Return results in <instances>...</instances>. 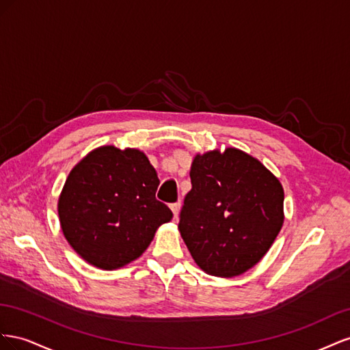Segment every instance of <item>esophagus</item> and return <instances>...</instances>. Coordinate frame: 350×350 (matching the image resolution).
<instances>
[{
	"label": "esophagus",
	"mask_w": 350,
	"mask_h": 350,
	"mask_svg": "<svg viewBox=\"0 0 350 350\" xmlns=\"http://www.w3.org/2000/svg\"><path fill=\"white\" fill-rule=\"evenodd\" d=\"M170 208H172V211H173V214H174V218H177L178 209H180V202H174V204L170 205Z\"/></svg>",
	"instance_id": "34e87169"
}]
</instances>
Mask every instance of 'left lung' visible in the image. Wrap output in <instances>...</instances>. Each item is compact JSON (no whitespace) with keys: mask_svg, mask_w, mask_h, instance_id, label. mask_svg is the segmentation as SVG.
<instances>
[{"mask_svg":"<svg viewBox=\"0 0 350 350\" xmlns=\"http://www.w3.org/2000/svg\"><path fill=\"white\" fill-rule=\"evenodd\" d=\"M178 230L195 262L217 277L241 275L271 247L283 226L278 178L236 148L196 155Z\"/></svg>","mask_w":350,"mask_h":350,"instance_id":"8db88e82","label":"left lung"}]
</instances>
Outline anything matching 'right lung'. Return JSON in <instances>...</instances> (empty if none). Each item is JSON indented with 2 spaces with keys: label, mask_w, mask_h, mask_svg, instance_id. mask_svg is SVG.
<instances>
[{
  "label": "right lung",
  "mask_w": 350,
  "mask_h": 350,
  "mask_svg": "<svg viewBox=\"0 0 350 350\" xmlns=\"http://www.w3.org/2000/svg\"><path fill=\"white\" fill-rule=\"evenodd\" d=\"M159 178L137 149L101 146L72 172L58 199L67 242L85 261L120 268L141 256L173 213L155 198Z\"/></svg>",
  "instance_id": "right-lung-1"
}]
</instances>
